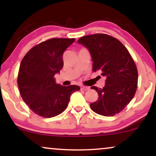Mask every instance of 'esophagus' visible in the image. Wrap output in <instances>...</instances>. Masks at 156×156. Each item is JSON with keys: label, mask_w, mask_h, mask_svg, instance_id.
I'll return each mask as SVG.
<instances>
[{"label": "esophagus", "mask_w": 156, "mask_h": 156, "mask_svg": "<svg viewBox=\"0 0 156 156\" xmlns=\"http://www.w3.org/2000/svg\"><path fill=\"white\" fill-rule=\"evenodd\" d=\"M80 89H82V90H89V87H85V86H80Z\"/></svg>", "instance_id": "34e87169"}]
</instances>
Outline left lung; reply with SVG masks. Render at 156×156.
I'll return each instance as SVG.
<instances>
[{
    "label": "left lung",
    "mask_w": 156,
    "mask_h": 156,
    "mask_svg": "<svg viewBox=\"0 0 156 156\" xmlns=\"http://www.w3.org/2000/svg\"><path fill=\"white\" fill-rule=\"evenodd\" d=\"M77 42L90 53L93 71L100 70L106 77L103 88L91 87L99 95L90 104L91 110L104 116H114L129 104L137 89L138 71L133 58L119 40L106 34L84 36Z\"/></svg>",
    "instance_id": "1"
}]
</instances>
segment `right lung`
I'll return each mask as SVG.
<instances>
[{"instance_id":"obj_1","label":"right lung","mask_w":156,"mask_h":156,"mask_svg":"<svg viewBox=\"0 0 156 156\" xmlns=\"http://www.w3.org/2000/svg\"><path fill=\"white\" fill-rule=\"evenodd\" d=\"M75 39L52 38L33 47L21 61L18 85L25 104L36 114L51 118L62 113L77 85L56 84L55 75L63 67V53Z\"/></svg>"}]
</instances>
